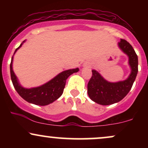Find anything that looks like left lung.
Returning <instances> with one entry per match:
<instances>
[{
    "label": "left lung",
    "mask_w": 148,
    "mask_h": 148,
    "mask_svg": "<svg viewBox=\"0 0 148 148\" xmlns=\"http://www.w3.org/2000/svg\"><path fill=\"white\" fill-rule=\"evenodd\" d=\"M118 46L128 56L132 72L125 81L111 83L106 81L96 70H92V75L88 84V94L92 101L99 104L110 105L121 101L130 92L138 73V56L132 46L123 39Z\"/></svg>",
    "instance_id": "left-lung-1"
}]
</instances>
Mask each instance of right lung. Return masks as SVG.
<instances>
[{"label": "right lung", "instance_id": "obj_1", "mask_svg": "<svg viewBox=\"0 0 148 148\" xmlns=\"http://www.w3.org/2000/svg\"><path fill=\"white\" fill-rule=\"evenodd\" d=\"M23 42H24V41ZM21 45L22 44H21V45L17 49H16L14 53L21 47ZM12 60L13 56L12 58L11 63H10V74H11V79L15 90L25 101L35 105H40V106L48 105L58 99L63 92L66 80L67 78L73 73L79 72V68H76L64 71L60 73L58 75H57L50 81H49L48 83L42 85L40 87L27 89V88L21 87V85L18 82L17 78L13 72Z\"/></svg>", "mask_w": 148, "mask_h": 148}]
</instances>
